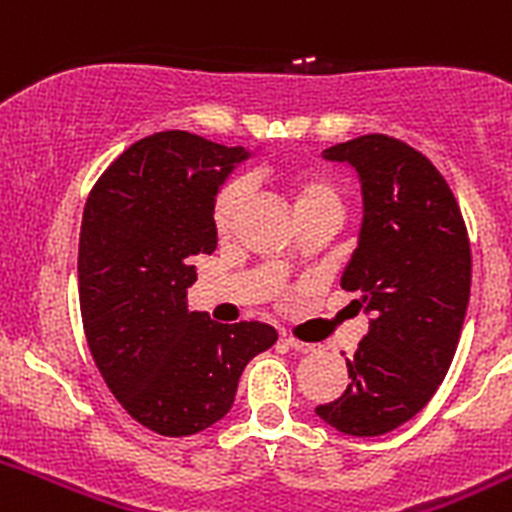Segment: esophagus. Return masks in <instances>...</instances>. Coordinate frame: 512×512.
<instances>
[{
  "mask_svg": "<svg viewBox=\"0 0 512 512\" xmlns=\"http://www.w3.org/2000/svg\"><path fill=\"white\" fill-rule=\"evenodd\" d=\"M284 343H287L289 348H295V351H300V354H312L315 351V343H305V341H297V338H282Z\"/></svg>",
  "mask_w": 512,
  "mask_h": 512,
  "instance_id": "obj_1",
  "label": "esophagus"
}]
</instances>
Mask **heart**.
I'll use <instances>...</instances> for the list:
<instances>
[{
	"label": "heart",
	"mask_w": 512,
	"mask_h": 512,
	"mask_svg": "<svg viewBox=\"0 0 512 512\" xmlns=\"http://www.w3.org/2000/svg\"><path fill=\"white\" fill-rule=\"evenodd\" d=\"M287 194L289 200H292V207H295V215L320 205L338 207V194L333 184L325 176L312 174V171H295V174L289 176ZM243 197H246V184L241 179H233V182H228L217 192L215 205H212V225H215L217 233H225L233 225V217L238 207H241Z\"/></svg>",
	"instance_id": "b5f03b06"
}]
</instances>
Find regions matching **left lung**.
Wrapping results in <instances>:
<instances>
[{"mask_svg": "<svg viewBox=\"0 0 512 512\" xmlns=\"http://www.w3.org/2000/svg\"><path fill=\"white\" fill-rule=\"evenodd\" d=\"M323 156L359 174L364 220L341 287L361 292L354 302L372 320L346 359V392L315 413L348 436H382L449 372L472 284L467 225L441 171L402 140L361 135Z\"/></svg>", "mask_w": 512, "mask_h": 512, "instance_id": "left-lung-1", "label": "left lung"}]
</instances>
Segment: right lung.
Instances as JSON below:
<instances>
[{"instance_id":"right-lung-1","label":"right lung","mask_w":512,"mask_h":512,"mask_svg":"<svg viewBox=\"0 0 512 512\" xmlns=\"http://www.w3.org/2000/svg\"><path fill=\"white\" fill-rule=\"evenodd\" d=\"M251 153L184 130L138 140L99 176L79 238V302L99 374L130 418L200 433L233 408L243 369L277 341L266 323L187 310L194 259L217 248L212 205Z\"/></svg>"}]
</instances>
